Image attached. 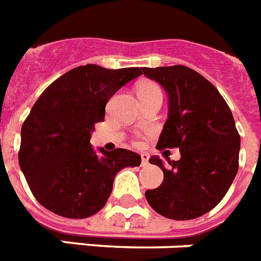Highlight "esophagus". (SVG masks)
Masks as SVG:
<instances>
[{
	"instance_id": "obj_1",
	"label": "esophagus",
	"mask_w": 261,
	"mask_h": 261,
	"mask_svg": "<svg viewBox=\"0 0 261 261\" xmlns=\"http://www.w3.org/2000/svg\"><path fill=\"white\" fill-rule=\"evenodd\" d=\"M141 158H142V166H147L148 164V154H146V152H143V154H141Z\"/></svg>"
}]
</instances>
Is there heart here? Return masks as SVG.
Masks as SVG:
<instances>
[{"label":"heart","mask_w":261,"mask_h":261,"mask_svg":"<svg viewBox=\"0 0 261 261\" xmlns=\"http://www.w3.org/2000/svg\"><path fill=\"white\" fill-rule=\"evenodd\" d=\"M138 93H139V94L161 93V89H159V87H158L155 83L146 82V83H142L141 86H139V89H138ZM135 143L139 144V143H141V141H139V139H137V141H135Z\"/></svg>","instance_id":"heart-1"}]
</instances>
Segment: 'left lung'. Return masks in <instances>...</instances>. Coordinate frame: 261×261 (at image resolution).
I'll use <instances>...</instances> for the list:
<instances>
[{
    "mask_svg": "<svg viewBox=\"0 0 261 261\" xmlns=\"http://www.w3.org/2000/svg\"><path fill=\"white\" fill-rule=\"evenodd\" d=\"M168 95V118L158 150H180L179 161L167 159L163 183L146 191L152 210L174 220L199 218L220 203L238 174L240 135L228 105L214 85L187 66L143 67Z\"/></svg>",
    "mask_w": 261,
    "mask_h": 261,
    "instance_id": "1",
    "label": "left lung"
}]
</instances>
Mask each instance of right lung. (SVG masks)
<instances>
[{
	"label": "right lung",
	"mask_w": 261,
	"mask_h": 261,
	"mask_svg": "<svg viewBox=\"0 0 261 261\" xmlns=\"http://www.w3.org/2000/svg\"><path fill=\"white\" fill-rule=\"evenodd\" d=\"M141 74L139 67L86 65L63 74L41 94L22 124L18 152L39 204L63 218H89L106 204L115 175L141 164L137 152L99 148L97 155L90 144L109 99Z\"/></svg>",
	"instance_id": "1"
}]
</instances>
